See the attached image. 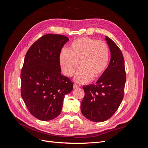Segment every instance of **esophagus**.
<instances>
[{"label":"esophagus","mask_w":148,"mask_h":148,"mask_svg":"<svg viewBox=\"0 0 148 148\" xmlns=\"http://www.w3.org/2000/svg\"><path fill=\"white\" fill-rule=\"evenodd\" d=\"M79 87V85L78 84H73V88L75 89V88H78Z\"/></svg>","instance_id":"obj_1"}]
</instances>
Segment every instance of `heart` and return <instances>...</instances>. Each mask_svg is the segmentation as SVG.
I'll use <instances>...</instances> for the list:
<instances>
[{
	"mask_svg": "<svg viewBox=\"0 0 148 148\" xmlns=\"http://www.w3.org/2000/svg\"><path fill=\"white\" fill-rule=\"evenodd\" d=\"M109 57V49L105 42L80 38L70 44L69 50L62 49L59 61L62 71L69 77L74 75L79 62L81 68L76 74L75 80L86 83L92 78H97L102 75L108 65Z\"/></svg>",
	"mask_w": 148,
	"mask_h": 148,
	"instance_id": "heart-1",
	"label": "heart"
}]
</instances>
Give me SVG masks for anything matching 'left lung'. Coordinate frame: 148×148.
Segmentation results:
<instances>
[{
  "label": "left lung",
  "instance_id": "8db88e82",
  "mask_svg": "<svg viewBox=\"0 0 148 148\" xmlns=\"http://www.w3.org/2000/svg\"><path fill=\"white\" fill-rule=\"evenodd\" d=\"M110 52V60L104 72L95 84L83 86L84 97L81 111L88 120L102 122L112 116L123 98L126 82L123 56L112 40L106 36Z\"/></svg>",
  "mask_w": 148,
  "mask_h": 148
}]
</instances>
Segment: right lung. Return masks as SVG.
<instances>
[{"mask_svg": "<svg viewBox=\"0 0 148 148\" xmlns=\"http://www.w3.org/2000/svg\"><path fill=\"white\" fill-rule=\"evenodd\" d=\"M69 39L48 34L31 46L21 72V95L29 112L42 121L54 119L61 112L65 95L73 83L61 75L59 55Z\"/></svg>", "mask_w": 148, "mask_h": 148, "instance_id": "right-lung-1", "label": "right lung"}]
</instances>
